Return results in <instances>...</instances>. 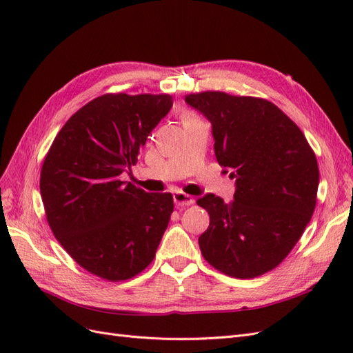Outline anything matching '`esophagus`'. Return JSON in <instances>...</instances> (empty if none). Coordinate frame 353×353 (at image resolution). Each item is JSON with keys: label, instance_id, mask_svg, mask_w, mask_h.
Segmentation results:
<instances>
[{"label": "esophagus", "instance_id": "esophagus-1", "mask_svg": "<svg viewBox=\"0 0 353 353\" xmlns=\"http://www.w3.org/2000/svg\"><path fill=\"white\" fill-rule=\"evenodd\" d=\"M174 201L176 206H190L194 203V199L190 194L183 193V191H176V193H174Z\"/></svg>", "mask_w": 353, "mask_h": 353}]
</instances>
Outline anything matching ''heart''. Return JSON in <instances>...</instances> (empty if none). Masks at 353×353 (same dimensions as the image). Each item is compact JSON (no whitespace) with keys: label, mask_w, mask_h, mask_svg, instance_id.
Listing matches in <instances>:
<instances>
[{"label":"heart","mask_w":353,"mask_h":353,"mask_svg":"<svg viewBox=\"0 0 353 353\" xmlns=\"http://www.w3.org/2000/svg\"><path fill=\"white\" fill-rule=\"evenodd\" d=\"M185 119H194V117L190 116V114H184V116H183V121H185Z\"/></svg>","instance_id":"b5f03b06"}]
</instances>
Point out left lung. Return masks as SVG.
I'll use <instances>...</instances> for the list:
<instances>
[{"label": "left lung", "mask_w": 353, "mask_h": 353, "mask_svg": "<svg viewBox=\"0 0 353 353\" xmlns=\"http://www.w3.org/2000/svg\"><path fill=\"white\" fill-rule=\"evenodd\" d=\"M212 123L218 163L236 178L234 200L206 194L197 205L210 223L199 237L203 258L234 279L279 266L312 218L319 169L299 126L265 99L221 91L185 95Z\"/></svg>", "instance_id": "1"}]
</instances>
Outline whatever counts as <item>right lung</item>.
<instances>
[{"label": "right lung", "mask_w": 353, "mask_h": 353, "mask_svg": "<svg viewBox=\"0 0 353 353\" xmlns=\"http://www.w3.org/2000/svg\"><path fill=\"white\" fill-rule=\"evenodd\" d=\"M169 94H104L61 128L41 169L48 225L72 259L108 281L130 280L156 256L170 193H147L121 179L147 137L172 108Z\"/></svg>", "instance_id": "1"}]
</instances>
